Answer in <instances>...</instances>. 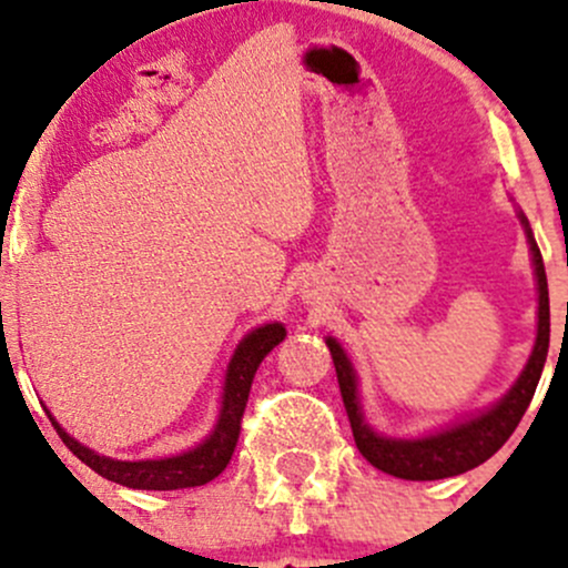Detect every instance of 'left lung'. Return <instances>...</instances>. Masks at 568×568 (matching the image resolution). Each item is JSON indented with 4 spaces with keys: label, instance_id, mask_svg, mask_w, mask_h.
Segmentation results:
<instances>
[{
    "label": "left lung",
    "instance_id": "obj_1",
    "mask_svg": "<svg viewBox=\"0 0 568 568\" xmlns=\"http://www.w3.org/2000/svg\"><path fill=\"white\" fill-rule=\"evenodd\" d=\"M523 225L528 231V242L532 252V266H536L538 277V335L532 354L525 365L523 376L517 385L508 390L500 404L486 409L484 415L473 417V420L462 423V426L445 428V432L428 434L420 439H387L379 437L368 423L363 420L357 400V379L348 357L337 341L326 337L329 346L332 363H335L337 385H341L343 406L348 412V423H352L354 443H357L359 454L365 456L376 469L382 473L395 475L404 480H439L450 478V475H462L467 469L478 467L486 459L497 454L511 437L514 428L519 426L523 415L528 412L532 393H536L538 379H541L544 363H547V348H549V291H547V272H544L541 250H538L536 239H532L528 220L523 216Z\"/></svg>",
    "mask_w": 568,
    "mask_h": 568
}]
</instances>
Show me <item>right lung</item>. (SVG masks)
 <instances>
[{"label":"right lung","mask_w":568,"mask_h":568,"mask_svg":"<svg viewBox=\"0 0 568 568\" xmlns=\"http://www.w3.org/2000/svg\"><path fill=\"white\" fill-rule=\"evenodd\" d=\"M285 337L283 324H266L250 332L242 343H239L236 354H233L231 365H227L225 376V395H222V412L216 420L214 434L197 445L189 454L173 456V459H156V462H114L106 456L93 454L90 448L79 445L77 439L68 437L65 428L57 426L54 417L49 415L51 426L57 428L60 439L73 456H79L90 469L104 475L106 480L123 484L129 489H186V486H203L214 480L222 469L231 464L233 450H236L239 434H242V415L247 406L252 379H255L257 365L263 363L268 352L277 346Z\"/></svg>","instance_id":"1"}]
</instances>
